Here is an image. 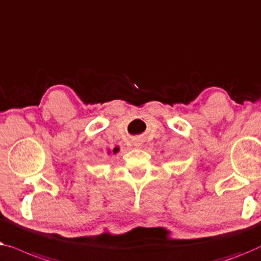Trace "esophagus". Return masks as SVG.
<instances>
[{
    "label": "esophagus",
    "instance_id": "34e87169",
    "mask_svg": "<svg viewBox=\"0 0 261 261\" xmlns=\"http://www.w3.org/2000/svg\"><path fill=\"white\" fill-rule=\"evenodd\" d=\"M142 144H143V143H142L141 139H136V141H134V145L135 146H141Z\"/></svg>",
    "mask_w": 261,
    "mask_h": 261
}]
</instances>
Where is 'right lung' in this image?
Here are the masks:
<instances>
[{"label": "right lung", "mask_w": 261, "mask_h": 261, "mask_svg": "<svg viewBox=\"0 0 261 261\" xmlns=\"http://www.w3.org/2000/svg\"><path fill=\"white\" fill-rule=\"evenodd\" d=\"M118 151H119V149H118V148H115V149L112 150V152H113V153H117ZM110 152H111V151H109V153H110Z\"/></svg>", "instance_id": "1"}]
</instances>
